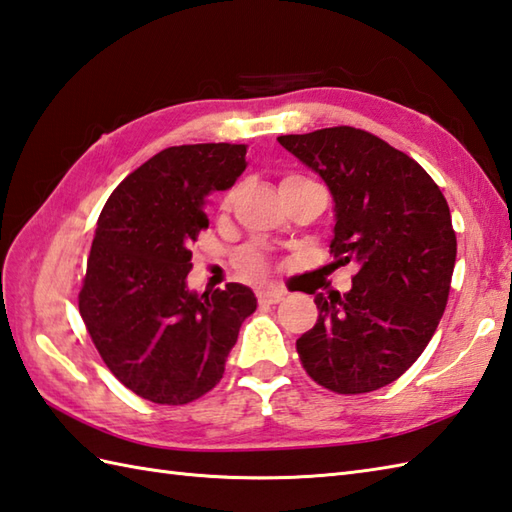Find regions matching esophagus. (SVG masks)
Masks as SVG:
<instances>
[{
	"label": "esophagus",
	"mask_w": 512,
	"mask_h": 512,
	"mask_svg": "<svg viewBox=\"0 0 512 512\" xmlns=\"http://www.w3.org/2000/svg\"><path fill=\"white\" fill-rule=\"evenodd\" d=\"M284 299V290H277V288H259L257 290V301L262 303V306H270V303H277Z\"/></svg>",
	"instance_id": "esophagus-1"
}]
</instances>
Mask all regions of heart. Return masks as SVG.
I'll return each instance as SVG.
<instances>
[{"label": "heart", "instance_id": "1", "mask_svg": "<svg viewBox=\"0 0 512 512\" xmlns=\"http://www.w3.org/2000/svg\"><path fill=\"white\" fill-rule=\"evenodd\" d=\"M228 200H231V193H228V195H226V202H228Z\"/></svg>", "mask_w": 512, "mask_h": 512}]
</instances>
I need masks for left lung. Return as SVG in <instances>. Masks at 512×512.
<instances>
[{
  "label": "left lung",
  "instance_id": "left-lung-1",
  "mask_svg": "<svg viewBox=\"0 0 512 512\" xmlns=\"http://www.w3.org/2000/svg\"><path fill=\"white\" fill-rule=\"evenodd\" d=\"M277 140L328 184L330 248L341 264L358 266L343 295L314 297L319 319L297 339L301 365L336 394L394 383L424 352L447 308L458 253L449 204L416 160L363 129Z\"/></svg>",
  "mask_w": 512,
  "mask_h": 512
}]
</instances>
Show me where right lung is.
I'll return each mask as SVG.
<instances>
[{
	"label": "right lung",
	"mask_w": 512,
	"mask_h": 512,
	"mask_svg": "<svg viewBox=\"0 0 512 512\" xmlns=\"http://www.w3.org/2000/svg\"><path fill=\"white\" fill-rule=\"evenodd\" d=\"M246 165V145L162 149L103 206L79 312L105 365L140 398L187 405L211 391L257 308L242 284L211 295L187 286L206 195L231 189Z\"/></svg>",
	"instance_id": "obj_1"
}]
</instances>
